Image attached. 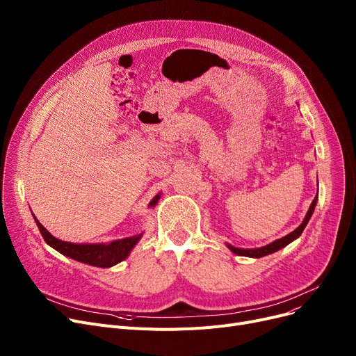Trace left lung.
Instances as JSON below:
<instances>
[{"label":"left lung","mask_w":356,"mask_h":356,"mask_svg":"<svg viewBox=\"0 0 356 356\" xmlns=\"http://www.w3.org/2000/svg\"><path fill=\"white\" fill-rule=\"evenodd\" d=\"M316 203H317V195H316V197L313 199V202H312V204H310V208H309V211H307V215H306L305 220L302 222V225L298 227L297 229H294L293 232H290L289 235H286V236H283V238H280V239L271 242V244H268V245H266V247H261V248H255V250H242V248H235V247H232V245H228V248H229L232 252H235L236 255L252 257V258H261V257L273 254V252H275V251H278V250L284 248L286 245L290 244V242H293L296 238H298V236L302 235V232H303V229L306 228L310 216L313 215Z\"/></svg>","instance_id":"left-lung-1"}]
</instances>
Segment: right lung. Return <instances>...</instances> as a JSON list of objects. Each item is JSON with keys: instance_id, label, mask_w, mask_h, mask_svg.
Segmentation results:
<instances>
[{"instance_id": "right-lung-1", "label": "right lung", "mask_w": 356, "mask_h": 356, "mask_svg": "<svg viewBox=\"0 0 356 356\" xmlns=\"http://www.w3.org/2000/svg\"><path fill=\"white\" fill-rule=\"evenodd\" d=\"M160 195H157L152 202H149V207H154ZM34 220L37 223V227H39L46 244H49L51 248H54L56 251H59L60 254L69 258H73L76 261H81V263H85L93 267H99V268H108L121 263L122 259L128 257L131 250L134 248V245L141 238V234H140L136 236L112 241L111 244H72V242L54 238L39 220L35 218Z\"/></svg>"}]
</instances>
